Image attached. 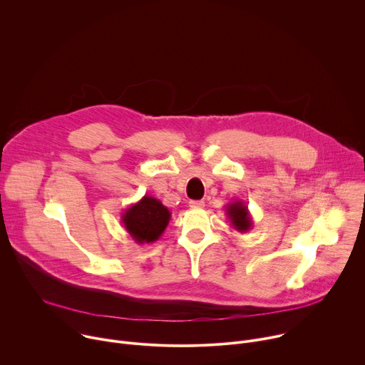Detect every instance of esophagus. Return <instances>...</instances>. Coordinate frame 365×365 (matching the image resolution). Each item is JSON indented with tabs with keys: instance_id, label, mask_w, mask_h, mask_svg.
Masks as SVG:
<instances>
[{
	"instance_id": "34e87169",
	"label": "esophagus",
	"mask_w": 365,
	"mask_h": 365,
	"mask_svg": "<svg viewBox=\"0 0 365 365\" xmlns=\"http://www.w3.org/2000/svg\"><path fill=\"white\" fill-rule=\"evenodd\" d=\"M189 206L192 207V210H202V207L205 206V202L203 200H190Z\"/></svg>"
}]
</instances>
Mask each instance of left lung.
<instances>
[{"label": "left lung", "instance_id": "obj_1", "mask_svg": "<svg viewBox=\"0 0 365 365\" xmlns=\"http://www.w3.org/2000/svg\"><path fill=\"white\" fill-rule=\"evenodd\" d=\"M225 214L231 227L238 232H248L254 225L248 206L244 200H232L225 206Z\"/></svg>", "mask_w": 365, "mask_h": 365}]
</instances>
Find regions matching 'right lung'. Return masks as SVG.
I'll return each mask as SVG.
<instances>
[{"label": "right lung", "instance_id": "add662e5", "mask_svg": "<svg viewBox=\"0 0 365 365\" xmlns=\"http://www.w3.org/2000/svg\"><path fill=\"white\" fill-rule=\"evenodd\" d=\"M170 211L159 199L144 195L123 212L121 222L137 244L158 241L170 221Z\"/></svg>", "mask_w": 365, "mask_h": 365}]
</instances>
